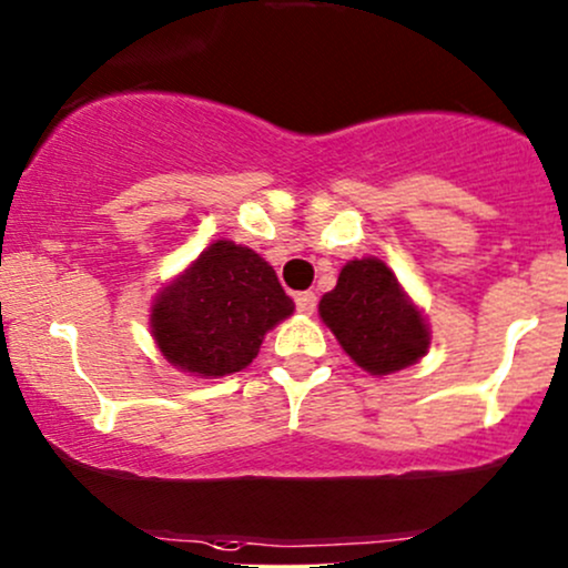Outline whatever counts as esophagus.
I'll list each match as a JSON object with an SVG mask.
<instances>
[{
  "mask_svg": "<svg viewBox=\"0 0 568 568\" xmlns=\"http://www.w3.org/2000/svg\"><path fill=\"white\" fill-rule=\"evenodd\" d=\"M315 304H317V298H315L313 291H302V294H296V310L302 315H313Z\"/></svg>",
  "mask_w": 568,
  "mask_h": 568,
  "instance_id": "esophagus-1",
  "label": "esophagus"
}]
</instances>
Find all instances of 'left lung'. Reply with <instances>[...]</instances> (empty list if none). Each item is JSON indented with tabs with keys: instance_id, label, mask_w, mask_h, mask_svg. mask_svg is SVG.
<instances>
[{
	"instance_id": "left-lung-1",
	"label": "left lung",
	"mask_w": 568,
	"mask_h": 568,
	"mask_svg": "<svg viewBox=\"0 0 568 568\" xmlns=\"http://www.w3.org/2000/svg\"><path fill=\"white\" fill-rule=\"evenodd\" d=\"M317 313L342 351L369 375L407 369L432 347L423 310L402 288L396 272L375 255L347 261Z\"/></svg>"
}]
</instances>
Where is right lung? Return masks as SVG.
Here are the masks:
<instances>
[{
  "label": "right lung",
  "instance_id": "obj_1",
  "mask_svg": "<svg viewBox=\"0 0 568 568\" xmlns=\"http://www.w3.org/2000/svg\"><path fill=\"white\" fill-rule=\"evenodd\" d=\"M294 315L270 261L232 240H215L151 304L161 355L191 377H226L258 355L264 336Z\"/></svg>",
  "mask_w": 568,
  "mask_h": 568
}]
</instances>
